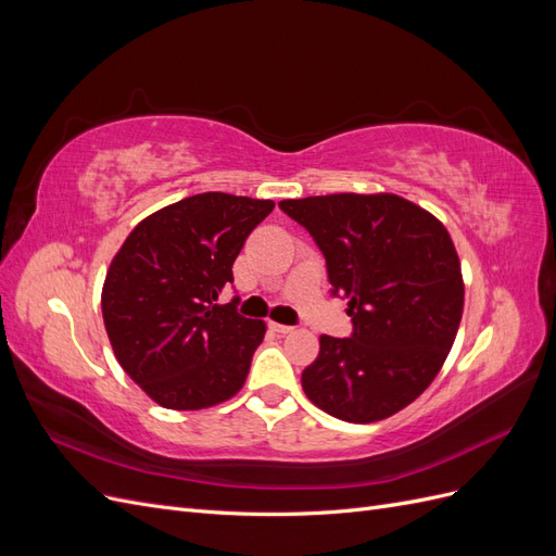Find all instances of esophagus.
<instances>
[{"label":"esophagus","mask_w":556,"mask_h":556,"mask_svg":"<svg viewBox=\"0 0 556 556\" xmlns=\"http://www.w3.org/2000/svg\"><path fill=\"white\" fill-rule=\"evenodd\" d=\"M268 327H271L276 333H290V331L294 329V327H290V325H278V323H271Z\"/></svg>","instance_id":"obj_1"}]
</instances>
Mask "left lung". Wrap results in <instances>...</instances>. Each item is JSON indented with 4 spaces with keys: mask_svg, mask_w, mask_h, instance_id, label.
Here are the masks:
<instances>
[{
    "mask_svg": "<svg viewBox=\"0 0 556 556\" xmlns=\"http://www.w3.org/2000/svg\"><path fill=\"white\" fill-rule=\"evenodd\" d=\"M348 299L350 339H319L301 387L343 422H378L422 394L447 357L464 311L457 250L431 213L396 194L285 199Z\"/></svg>",
    "mask_w": 556,
    "mask_h": 556,
    "instance_id": "8db88e82",
    "label": "left lung"
}]
</instances>
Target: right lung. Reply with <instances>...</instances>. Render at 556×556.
Listing matches in <instances>:
<instances>
[{"mask_svg": "<svg viewBox=\"0 0 556 556\" xmlns=\"http://www.w3.org/2000/svg\"><path fill=\"white\" fill-rule=\"evenodd\" d=\"M274 201L204 192L141 220L102 292L106 333L127 376L160 406L199 410L237 394L264 339L262 319L217 304L233 260Z\"/></svg>", "mask_w": 556, "mask_h": 556, "instance_id": "1", "label": "right lung"}]
</instances>
